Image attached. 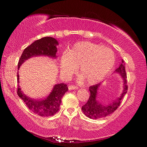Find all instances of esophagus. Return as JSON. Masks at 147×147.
Wrapping results in <instances>:
<instances>
[{"label":"esophagus","mask_w":147,"mask_h":147,"mask_svg":"<svg viewBox=\"0 0 147 147\" xmlns=\"http://www.w3.org/2000/svg\"><path fill=\"white\" fill-rule=\"evenodd\" d=\"M68 89H69V90H78V88L77 87V86H68Z\"/></svg>","instance_id":"1"}]
</instances>
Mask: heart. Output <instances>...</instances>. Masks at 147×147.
Instances as JSON below:
<instances>
[{
    "instance_id": "b5f03b06",
    "label": "heart",
    "mask_w": 147,
    "mask_h": 147,
    "mask_svg": "<svg viewBox=\"0 0 147 147\" xmlns=\"http://www.w3.org/2000/svg\"><path fill=\"white\" fill-rule=\"evenodd\" d=\"M115 63V55L110 49L91 42H78L60 58V71L69 78L77 69L87 83L95 84L103 79Z\"/></svg>"
}]
</instances>
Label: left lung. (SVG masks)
Instances as JSON below:
<instances>
[{"instance_id":"left-lung-1","label":"left lung","mask_w":147,"mask_h":147,"mask_svg":"<svg viewBox=\"0 0 147 147\" xmlns=\"http://www.w3.org/2000/svg\"><path fill=\"white\" fill-rule=\"evenodd\" d=\"M114 73L120 74L122 78V80H123V90H122V94H120L119 97L112 100L110 103L104 104L98 101L97 98L98 90H99V88L101 86L102 83L103 82L96 84V85L90 86L89 88L90 92L89 99H88L87 103L84 104L82 107V111L87 117L94 120L104 118L113 113L120 106V103H121V100L126 94L128 90V86L126 85V84H127L126 73L123 60L122 61V63L120 64L119 67L115 70Z\"/></svg>"}]
</instances>
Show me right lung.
Wrapping results in <instances>:
<instances>
[{
	"mask_svg": "<svg viewBox=\"0 0 147 147\" xmlns=\"http://www.w3.org/2000/svg\"><path fill=\"white\" fill-rule=\"evenodd\" d=\"M59 43L55 38L45 37L34 41L33 43L24 49L18 63V70L25 61L33 57L37 56H47L53 59H56L57 51V45ZM19 71L17 73V82L19 81ZM68 88L66 84L61 83L55 84L49 96L45 99H33L25 95L22 91L19 85H18L17 94L26 104L29 110L40 116H51L57 113L59 110L61 98Z\"/></svg>",
	"mask_w": 147,
	"mask_h": 147,
	"instance_id": "add662e5",
	"label": "right lung"
}]
</instances>
